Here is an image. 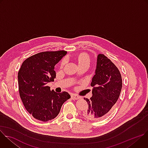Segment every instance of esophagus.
<instances>
[{"mask_svg": "<svg viewBox=\"0 0 148 148\" xmlns=\"http://www.w3.org/2000/svg\"><path fill=\"white\" fill-rule=\"evenodd\" d=\"M71 98L73 99H78L80 98V97L78 96L77 95H75V94H72L71 95Z\"/></svg>", "mask_w": 148, "mask_h": 148, "instance_id": "obj_1", "label": "esophagus"}]
</instances>
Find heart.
<instances>
[{
  "label": "heart",
  "mask_w": 148,
  "mask_h": 148,
  "mask_svg": "<svg viewBox=\"0 0 148 148\" xmlns=\"http://www.w3.org/2000/svg\"><path fill=\"white\" fill-rule=\"evenodd\" d=\"M78 65L80 66H82L84 64H87L90 66V56L87 54V53H81L80 54H79V56H78ZM67 62V59L64 58L63 59L62 61L61 62V66L63 67L64 66V64H66Z\"/></svg>",
  "instance_id": "obj_1"
}]
</instances>
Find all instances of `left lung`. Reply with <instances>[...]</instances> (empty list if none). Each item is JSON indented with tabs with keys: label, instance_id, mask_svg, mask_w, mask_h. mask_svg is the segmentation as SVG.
<instances>
[{
	"label": "left lung",
	"instance_id": "1",
	"mask_svg": "<svg viewBox=\"0 0 148 148\" xmlns=\"http://www.w3.org/2000/svg\"><path fill=\"white\" fill-rule=\"evenodd\" d=\"M95 73L91 83L93 87L92 96L90 99L84 98L88 107L84 111L83 116L91 121L102 119L111 112L122 87L119 70L102 54L97 56Z\"/></svg>",
	"mask_w": 148,
	"mask_h": 148
}]
</instances>
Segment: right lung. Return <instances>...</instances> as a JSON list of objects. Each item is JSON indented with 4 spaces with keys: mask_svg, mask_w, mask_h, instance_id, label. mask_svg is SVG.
Instances as JSON below:
<instances>
[{
    "mask_svg": "<svg viewBox=\"0 0 148 148\" xmlns=\"http://www.w3.org/2000/svg\"><path fill=\"white\" fill-rule=\"evenodd\" d=\"M67 53L60 50L37 53L25 60L18 71L20 98L26 110L37 120L47 122L55 118L62 104L71 97L66 91L57 93L47 86L54 81V66Z\"/></svg>",
    "mask_w": 148,
    "mask_h": 148,
    "instance_id": "obj_1",
    "label": "right lung"
}]
</instances>
